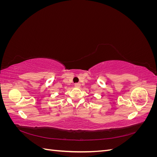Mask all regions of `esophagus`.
<instances>
[{"label": "esophagus", "mask_w": 157, "mask_h": 157, "mask_svg": "<svg viewBox=\"0 0 157 157\" xmlns=\"http://www.w3.org/2000/svg\"><path fill=\"white\" fill-rule=\"evenodd\" d=\"M75 86L76 88H80V83H75Z\"/></svg>", "instance_id": "34e87169"}]
</instances>
